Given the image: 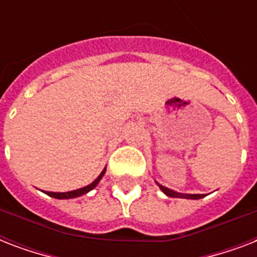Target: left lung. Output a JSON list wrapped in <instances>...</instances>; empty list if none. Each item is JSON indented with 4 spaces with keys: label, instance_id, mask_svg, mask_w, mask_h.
<instances>
[{
    "label": "left lung",
    "instance_id": "8db88e82",
    "mask_svg": "<svg viewBox=\"0 0 257 257\" xmlns=\"http://www.w3.org/2000/svg\"><path fill=\"white\" fill-rule=\"evenodd\" d=\"M159 187H160L161 191L164 192L167 196H169V197H183V199H193V200L204 197V195H185V193H179V192L172 191V189H169V188L163 187V185H160V184H159Z\"/></svg>",
    "mask_w": 257,
    "mask_h": 257
}]
</instances>
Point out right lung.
Segmentation results:
<instances>
[{
	"mask_svg": "<svg viewBox=\"0 0 257 257\" xmlns=\"http://www.w3.org/2000/svg\"><path fill=\"white\" fill-rule=\"evenodd\" d=\"M104 173H105V169L101 172V175L98 176V177H97V179L94 180L92 184H89V185H86V187H84V188H80V189H76V191L65 192V193H57V192H45V193L48 196H52V197H54V199H73V197H78V196L85 195V193H88L89 191H92L93 188L96 187L97 184H98V181L102 179Z\"/></svg>",
	"mask_w": 257,
	"mask_h": 257,
	"instance_id": "1",
	"label": "right lung"
}]
</instances>
